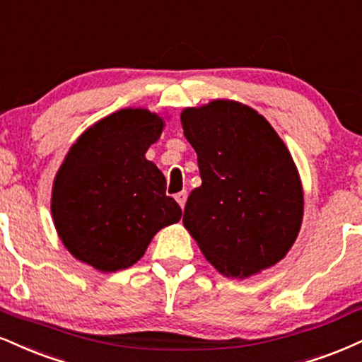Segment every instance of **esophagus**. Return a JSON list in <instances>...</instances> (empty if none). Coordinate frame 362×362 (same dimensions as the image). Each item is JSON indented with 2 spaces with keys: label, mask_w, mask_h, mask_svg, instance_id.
<instances>
[{
  "label": "esophagus",
  "mask_w": 362,
  "mask_h": 362,
  "mask_svg": "<svg viewBox=\"0 0 362 362\" xmlns=\"http://www.w3.org/2000/svg\"><path fill=\"white\" fill-rule=\"evenodd\" d=\"M175 200L178 202V206L184 209V207H185V202H187V192H185V190H182V192H178V194L175 195Z\"/></svg>",
  "instance_id": "34e87169"
}]
</instances>
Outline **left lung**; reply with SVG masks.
I'll list each match as a JSON object with an SVG mask.
<instances>
[{
	"instance_id": "obj_1",
	"label": "left lung",
	"mask_w": 362,
	"mask_h": 362,
	"mask_svg": "<svg viewBox=\"0 0 362 362\" xmlns=\"http://www.w3.org/2000/svg\"><path fill=\"white\" fill-rule=\"evenodd\" d=\"M202 185L187 199L184 226L226 276L276 264L298 236L303 190L288 148L246 104L216 101L182 111Z\"/></svg>"
}]
</instances>
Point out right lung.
I'll use <instances>...</instances> for the list:
<instances>
[{"label":"right lung","instance_id":"add662e5","mask_svg":"<svg viewBox=\"0 0 362 362\" xmlns=\"http://www.w3.org/2000/svg\"><path fill=\"white\" fill-rule=\"evenodd\" d=\"M163 124L155 112L128 107L71 146L54 180L52 216L74 258L104 273L129 268L160 229L180 221L163 173L145 158Z\"/></svg>","mask_w":362,"mask_h":362}]
</instances>
